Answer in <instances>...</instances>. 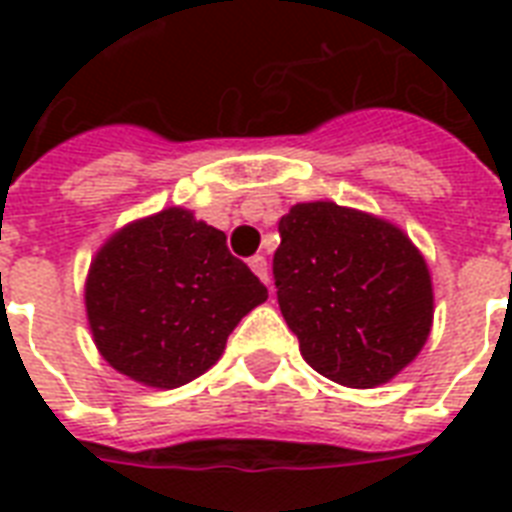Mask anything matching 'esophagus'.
<instances>
[{
    "mask_svg": "<svg viewBox=\"0 0 512 512\" xmlns=\"http://www.w3.org/2000/svg\"><path fill=\"white\" fill-rule=\"evenodd\" d=\"M249 268L260 276V281H265V284H271V276H268V263H265L263 255H255L249 257Z\"/></svg>",
    "mask_w": 512,
    "mask_h": 512,
    "instance_id": "1",
    "label": "esophagus"
}]
</instances>
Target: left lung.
Listing matches in <instances>:
<instances>
[{"label":"left lung","instance_id":"left-lung-1","mask_svg":"<svg viewBox=\"0 0 512 512\" xmlns=\"http://www.w3.org/2000/svg\"><path fill=\"white\" fill-rule=\"evenodd\" d=\"M279 233V308L316 372L374 388L412 364L433 327V284L401 228L335 201H308L281 217Z\"/></svg>","mask_w":512,"mask_h":512}]
</instances>
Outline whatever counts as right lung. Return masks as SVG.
Segmentation results:
<instances>
[{"label":"right lung","instance_id":"right-lung-1","mask_svg":"<svg viewBox=\"0 0 512 512\" xmlns=\"http://www.w3.org/2000/svg\"><path fill=\"white\" fill-rule=\"evenodd\" d=\"M268 300L225 233L170 207L116 231L92 260L84 305L92 340L116 372L180 388L223 356L252 308Z\"/></svg>","mask_w":512,"mask_h":512}]
</instances>
